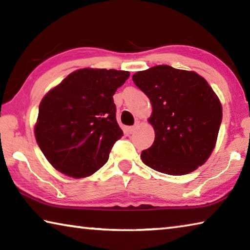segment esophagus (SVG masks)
<instances>
[{"mask_svg":"<svg viewBox=\"0 0 250 250\" xmlns=\"http://www.w3.org/2000/svg\"><path fill=\"white\" fill-rule=\"evenodd\" d=\"M137 128H138V124L137 125H132V126H130V128L128 129V131H129V133H131L132 134L135 130H137Z\"/></svg>","mask_w":250,"mask_h":250,"instance_id":"1","label":"esophagus"}]
</instances>
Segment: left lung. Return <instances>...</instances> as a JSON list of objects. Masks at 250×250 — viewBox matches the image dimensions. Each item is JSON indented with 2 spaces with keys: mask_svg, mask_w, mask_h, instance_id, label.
<instances>
[{
  "mask_svg": "<svg viewBox=\"0 0 250 250\" xmlns=\"http://www.w3.org/2000/svg\"><path fill=\"white\" fill-rule=\"evenodd\" d=\"M150 99L155 138L141 152L143 163L170 175H184L203 166L217 140L223 111L208 83L194 71L154 66L132 76Z\"/></svg>",
  "mask_w": 250,
  "mask_h": 250,
  "instance_id": "obj_1",
  "label": "left lung"
}]
</instances>
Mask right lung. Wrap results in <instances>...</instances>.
Segmentation results:
<instances>
[{"mask_svg":"<svg viewBox=\"0 0 250 250\" xmlns=\"http://www.w3.org/2000/svg\"><path fill=\"white\" fill-rule=\"evenodd\" d=\"M129 71L76 70L46 95L35 125L37 145L48 162L68 176L94 174L124 135L113 95Z\"/></svg>","mask_w":250,"mask_h":250,"instance_id":"obj_1","label":"right lung"}]
</instances>
